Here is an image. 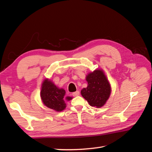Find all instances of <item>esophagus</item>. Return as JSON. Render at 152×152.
Here are the masks:
<instances>
[{
    "mask_svg": "<svg viewBox=\"0 0 152 152\" xmlns=\"http://www.w3.org/2000/svg\"><path fill=\"white\" fill-rule=\"evenodd\" d=\"M80 94V93H79V91H76V92H74V93H72V95H73V97H75V96H79Z\"/></svg>",
    "mask_w": 152,
    "mask_h": 152,
    "instance_id": "1",
    "label": "esophagus"
}]
</instances>
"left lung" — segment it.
Here are the masks:
<instances>
[{"mask_svg":"<svg viewBox=\"0 0 152 152\" xmlns=\"http://www.w3.org/2000/svg\"><path fill=\"white\" fill-rule=\"evenodd\" d=\"M87 87L81 90V94L91 107H102L111 93V86L102 70H95L86 75Z\"/></svg>","mask_w":152,"mask_h":152,"instance_id":"8db88e82","label":"left lung"}]
</instances>
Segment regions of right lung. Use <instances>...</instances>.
Returning <instances> with one entry per match:
<instances>
[{"mask_svg": "<svg viewBox=\"0 0 152 152\" xmlns=\"http://www.w3.org/2000/svg\"><path fill=\"white\" fill-rule=\"evenodd\" d=\"M66 92L59 88L52 81L45 79L41 86L40 98L44 105L56 112H61L66 108L65 101H70L72 97L66 96Z\"/></svg>", "mask_w": 152, "mask_h": 152, "instance_id": "1", "label": "right lung"}]
</instances>
